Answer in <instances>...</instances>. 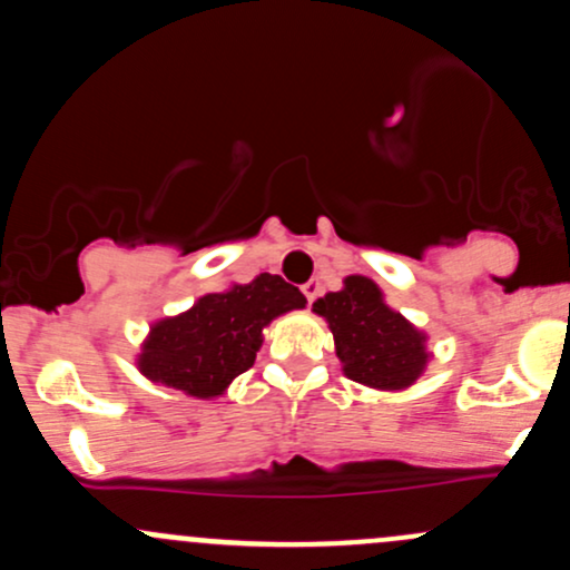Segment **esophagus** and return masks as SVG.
Instances as JSON below:
<instances>
[{
    "instance_id": "obj_1",
    "label": "esophagus",
    "mask_w": 570,
    "mask_h": 570,
    "mask_svg": "<svg viewBox=\"0 0 570 570\" xmlns=\"http://www.w3.org/2000/svg\"><path fill=\"white\" fill-rule=\"evenodd\" d=\"M303 295L308 303H314V299L322 295V284H318V281H308V284H303Z\"/></svg>"
}]
</instances>
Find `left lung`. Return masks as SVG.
Listing matches in <instances>:
<instances>
[{
  "label": "left lung",
  "instance_id": "1",
  "mask_svg": "<svg viewBox=\"0 0 570 570\" xmlns=\"http://www.w3.org/2000/svg\"><path fill=\"white\" fill-rule=\"evenodd\" d=\"M314 311L327 318L343 373L356 384L395 392L422 376L428 335L392 311L371 278L348 275L341 292L316 299Z\"/></svg>",
  "mask_w": 570,
  "mask_h": 570
}]
</instances>
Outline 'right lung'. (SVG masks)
Returning a JSON list of instances; mask_svg holds the SVG:
<instances>
[{"instance_id": "add662e5", "label": "right lung", "mask_w": 570, "mask_h": 570, "mask_svg": "<svg viewBox=\"0 0 570 570\" xmlns=\"http://www.w3.org/2000/svg\"><path fill=\"white\" fill-rule=\"evenodd\" d=\"M295 308H305L303 292L281 275L259 273L252 284H233L227 292L199 297L184 314L156 322L137 367L154 384L191 397H218L254 365L262 330Z\"/></svg>"}]
</instances>
